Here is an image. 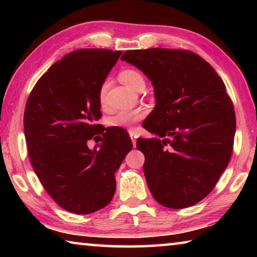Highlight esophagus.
<instances>
[{"label":"esophagus","mask_w":257,"mask_h":257,"mask_svg":"<svg viewBox=\"0 0 257 257\" xmlns=\"http://www.w3.org/2000/svg\"><path fill=\"white\" fill-rule=\"evenodd\" d=\"M129 136H130V138H132V142H133V144H134V147H136V142H137V134L135 133V132H133V130H129Z\"/></svg>","instance_id":"34e87169"}]
</instances>
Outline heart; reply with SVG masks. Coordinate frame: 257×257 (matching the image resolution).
Returning a JSON list of instances; mask_svg holds the SVG:
<instances>
[{
  "mask_svg": "<svg viewBox=\"0 0 257 257\" xmlns=\"http://www.w3.org/2000/svg\"><path fill=\"white\" fill-rule=\"evenodd\" d=\"M119 79L123 82L124 85H127L129 88L137 90L141 88L142 86H145L144 77L139 71L135 70V69H124V70L119 73ZM108 84L107 81H104L99 87L98 90V99L99 103L104 105L106 101V92H107ZM146 114V111L143 108H135V110H124L119 111L115 113L114 115H112L108 119V124L112 127H120V128H129L132 127L134 123H136L137 121L142 120Z\"/></svg>",
  "mask_w": 257,
  "mask_h": 257,
  "instance_id": "heart-1",
  "label": "heart"
}]
</instances>
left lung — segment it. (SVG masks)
Wrapping results in <instances>:
<instances>
[{
	"instance_id": "obj_1",
	"label": "left lung",
	"mask_w": 257,
	"mask_h": 257,
	"mask_svg": "<svg viewBox=\"0 0 257 257\" xmlns=\"http://www.w3.org/2000/svg\"><path fill=\"white\" fill-rule=\"evenodd\" d=\"M121 60L154 87L155 107L143 127L158 137L137 139L152 195L169 208L195 205L231 158L236 115L224 82L210 63L186 50H132Z\"/></svg>"
}]
</instances>
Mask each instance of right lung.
I'll list each match as a JSON object with an SVG mask.
<instances>
[{
	"label": "right lung",
	"instance_id": "obj_1",
	"mask_svg": "<svg viewBox=\"0 0 257 257\" xmlns=\"http://www.w3.org/2000/svg\"><path fill=\"white\" fill-rule=\"evenodd\" d=\"M121 53L70 52L38 79L26 104L24 130L34 171L53 201L76 214L111 202L114 173L133 149L124 129L104 132L95 123L102 115L99 87ZM101 133V143L89 150L86 143Z\"/></svg>",
	"mask_w": 257,
	"mask_h": 257
}]
</instances>
